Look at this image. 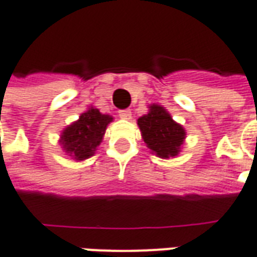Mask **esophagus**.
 <instances>
[{
	"mask_svg": "<svg viewBox=\"0 0 257 257\" xmlns=\"http://www.w3.org/2000/svg\"><path fill=\"white\" fill-rule=\"evenodd\" d=\"M119 116L122 119H131V112L128 110H120L119 111Z\"/></svg>",
	"mask_w": 257,
	"mask_h": 257,
	"instance_id": "1",
	"label": "esophagus"
}]
</instances>
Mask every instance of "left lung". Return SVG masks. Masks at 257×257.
<instances>
[{"label": "left lung", "instance_id": "8db88e82", "mask_svg": "<svg viewBox=\"0 0 257 257\" xmlns=\"http://www.w3.org/2000/svg\"><path fill=\"white\" fill-rule=\"evenodd\" d=\"M143 141L153 153L161 158L174 157L184 143L185 130L172 119L164 107L153 104L149 114L138 119Z\"/></svg>", "mask_w": 257, "mask_h": 257}]
</instances>
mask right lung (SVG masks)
<instances>
[{
    "label": "right lung",
    "instance_id": "right-lung-1",
    "mask_svg": "<svg viewBox=\"0 0 257 257\" xmlns=\"http://www.w3.org/2000/svg\"><path fill=\"white\" fill-rule=\"evenodd\" d=\"M112 118L110 115H103L96 108H89L80 115L77 122L64 130L61 135L64 150L77 161L87 160L93 156Z\"/></svg>",
    "mask_w": 257,
    "mask_h": 257
}]
</instances>
